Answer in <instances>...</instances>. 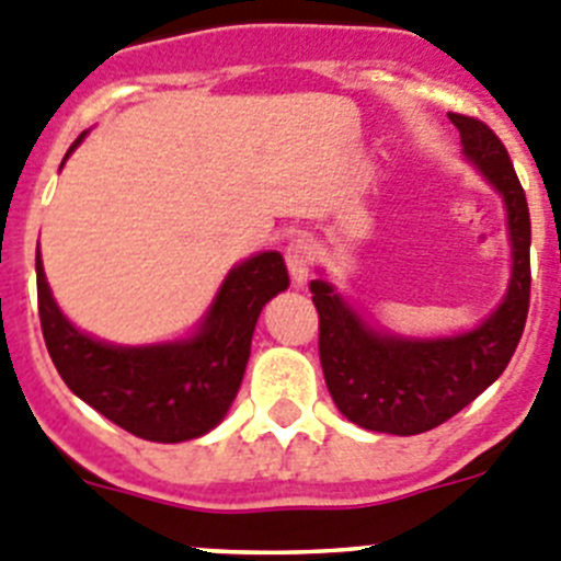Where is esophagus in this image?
<instances>
[{
  "label": "esophagus",
  "mask_w": 561,
  "mask_h": 561,
  "mask_svg": "<svg viewBox=\"0 0 561 561\" xmlns=\"http://www.w3.org/2000/svg\"><path fill=\"white\" fill-rule=\"evenodd\" d=\"M286 266H289V275L295 284L306 280L308 266H311V247H308V241L295 239L286 247Z\"/></svg>",
  "instance_id": "1"
}]
</instances>
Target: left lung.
I'll return each instance as SVG.
<instances>
[{
	"label": "left lung",
	"instance_id": "left-lung-1",
	"mask_svg": "<svg viewBox=\"0 0 561 561\" xmlns=\"http://www.w3.org/2000/svg\"><path fill=\"white\" fill-rule=\"evenodd\" d=\"M465 152L503 194L515 272L508 295L476 331L411 342L383 336L358 320L325 280H311L320 314V364L344 417L381 434L411 436L436 428L479 398L517 351L531 300V219L512 158L490 125L450 113Z\"/></svg>",
	"mask_w": 561,
	"mask_h": 561
}]
</instances>
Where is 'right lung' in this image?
Masks as SVG:
<instances>
[{"label": "right lung", "mask_w": 561, "mask_h": 561, "mask_svg": "<svg viewBox=\"0 0 561 561\" xmlns=\"http://www.w3.org/2000/svg\"><path fill=\"white\" fill-rule=\"evenodd\" d=\"M35 272L41 331L66 387L111 423L150 442L194 439L228 414L244 378L261 308L289 286L284 259L261 253L230 272L194 339L158 347H111L71 328L60 314L41 255H35Z\"/></svg>", "instance_id": "right-lung-1"}]
</instances>
